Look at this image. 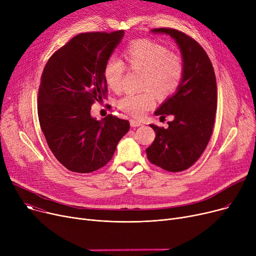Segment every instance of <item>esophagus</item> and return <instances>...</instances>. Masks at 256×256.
I'll return each instance as SVG.
<instances>
[{
	"instance_id": "34e87169",
	"label": "esophagus",
	"mask_w": 256,
	"mask_h": 256,
	"mask_svg": "<svg viewBox=\"0 0 256 256\" xmlns=\"http://www.w3.org/2000/svg\"><path fill=\"white\" fill-rule=\"evenodd\" d=\"M130 126H132V128H138V126H142L141 121L135 120V119H130Z\"/></svg>"
}]
</instances>
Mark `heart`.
Segmentation results:
<instances>
[{
    "mask_svg": "<svg viewBox=\"0 0 256 256\" xmlns=\"http://www.w3.org/2000/svg\"><path fill=\"white\" fill-rule=\"evenodd\" d=\"M126 65L116 58H110L104 67V82L111 90L119 91L126 74L130 70L142 72L137 93H126L117 100L119 109L134 117L140 118L156 104V94L167 98L178 91L184 72V62L180 54L169 50L152 39H138L122 52Z\"/></svg>",
    "mask_w": 256,
    "mask_h": 256,
    "instance_id": "b5f03b06",
    "label": "heart"
}]
</instances>
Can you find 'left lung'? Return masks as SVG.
<instances>
[{"mask_svg": "<svg viewBox=\"0 0 256 256\" xmlns=\"http://www.w3.org/2000/svg\"><path fill=\"white\" fill-rule=\"evenodd\" d=\"M171 36L178 44L184 62L182 84L172 96L154 112L156 116L173 115L168 128L150 124L156 132L146 148L147 158L169 172L190 168L204 152L212 136L217 109V83L212 64L196 40L170 28L152 30Z\"/></svg>", "mask_w": 256, "mask_h": 256, "instance_id": "left-lung-1", "label": "left lung"}]
</instances>
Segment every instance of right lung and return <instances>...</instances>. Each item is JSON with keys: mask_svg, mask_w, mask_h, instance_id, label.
<instances>
[{"mask_svg": "<svg viewBox=\"0 0 256 256\" xmlns=\"http://www.w3.org/2000/svg\"><path fill=\"white\" fill-rule=\"evenodd\" d=\"M124 30L82 33L52 55L38 91V118L50 150L68 170L89 173L112 158L130 130L128 120L90 115L94 102L106 98L104 67Z\"/></svg>", "mask_w": 256, "mask_h": 256, "instance_id": "1", "label": "right lung"}]
</instances>
